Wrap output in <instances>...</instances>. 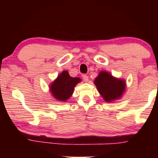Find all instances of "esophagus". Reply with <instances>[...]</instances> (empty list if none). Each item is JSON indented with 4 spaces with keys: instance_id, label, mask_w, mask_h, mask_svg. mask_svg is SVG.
<instances>
[{
    "instance_id": "1",
    "label": "esophagus",
    "mask_w": 158,
    "mask_h": 158,
    "mask_svg": "<svg viewBox=\"0 0 158 158\" xmlns=\"http://www.w3.org/2000/svg\"><path fill=\"white\" fill-rule=\"evenodd\" d=\"M83 79L85 82H87L88 81V75H83Z\"/></svg>"
}]
</instances>
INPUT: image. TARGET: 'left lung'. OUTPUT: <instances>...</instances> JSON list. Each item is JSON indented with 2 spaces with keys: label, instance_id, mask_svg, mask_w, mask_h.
<instances>
[{
  "label": "left lung",
  "instance_id": "1",
  "mask_svg": "<svg viewBox=\"0 0 158 158\" xmlns=\"http://www.w3.org/2000/svg\"><path fill=\"white\" fill-rule=\"evenodd\" d=\"M94 83L98 92L107 102L119 98L125 90L124 81L116 79L104 71L99 73Z\"/></svg>",
  "mask_w": 158,
  "mask_h": 158
}]
</instances>
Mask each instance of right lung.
Here are the masks:
<instances>
[{
    "mask_svg": "<svg viewBox=\"0 0 158 158\" xmlns=\"http://www.w3.org/2000/svg\"><path fill=\"white\" fill-rule=\"evenodd\" d=\"M81 82L79 77H72L68 71L64 70L50 86L52 94L57 100L65 101L72 96L75 86Z\"/></svg>",
    "mask_w": 158,
    "mask_h": 158,
    "instance_id": "add662e5",
    "label": "right lung"
}]
</instances>
